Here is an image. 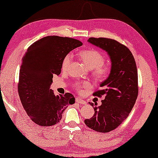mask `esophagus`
Instances as JSON below:
<instances>
[{"label":"esophagus","instance_id":"1","mask_svg":"<svg viewBox=\"0 0 158 158\" xmlns=\"http://www.w3.org/2000/svg\"><path fill=\"white\" fill-rule=\"evenodd\" d=\"M76 101L77 102V103L81 104H86L87 102L85 100H83V99H82L81 98H76Z\"/></svg>","mask_w":158,"mask_h":158}]
</instances>
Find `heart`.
<instances>
[{
  "label": "heart",
  "instance_id": "1",
  "mask_svg": "<svg viewBox=\"0 0 158 158\" xmlns=\"http://www.w3.org/2000/svg\"><path fill=\"white\" fill-rule=\"evenodd\" d=\"M80 58L89 70H93V76L99 81L106 80L110 76L111 72L110 64H104V56L100 52L96 49H89L82 51L80 53ZM73 59V54H68L65 56L62 60V70L67 69ZM87 82H77L73 85L75 89L81 91L82 87L88 86Z\"/></svg>",
  "mask_w": 158,
  "mask_h": 158
}]
</instances>
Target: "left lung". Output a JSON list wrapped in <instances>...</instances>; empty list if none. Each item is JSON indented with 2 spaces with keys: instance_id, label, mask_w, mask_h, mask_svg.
<instances>
[{
  "instance_id": "left-lung-1",
  "label": "left lung",
  "mask_w": 158,
  "mask_h": 158,
  "mask_svg": "<svg viewBox=\"0 0 158 158\" xmlns=\"http://www.w3.org/2000/svg\"><path fill=\"white\" fill-rule=\"evenodd\" d=\"M106 51L111 61V72L100 84L102 89L94 96L105 98L100 106L89 102L94 114L85 120L87 127L100 133H107L117 128L129 114L138 94L137 67L133 56L125 45L107 38L90 37L87 40Z\"/></svg>"
}]
</instances>
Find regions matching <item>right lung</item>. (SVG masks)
<instances>
[{
	"label": "right lung",
	"mask_w": 158,
	"mask_h": 158,
	"mask_svg": "<svg viewBox=\"0 0 158 158\" xmlns=\"http://www.w3.org/2000/svg\"><path fill=\"white\" fill-rule=\"evenodd\" d=\"M82 45L81 41L75 39L47 36L30 46L23 56L19 96L30 118L41 127L59 123L68 105L75 103L72 94L55 95L50 85L53 76L61 72L65 56Z\"/></svg>",
	"instance_id": "right-lung-1"
}]
</instances>
